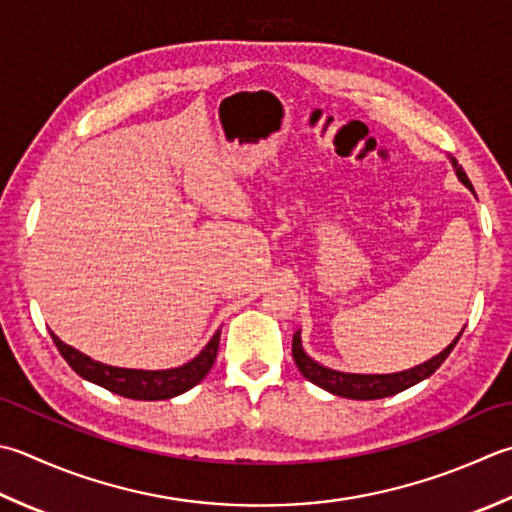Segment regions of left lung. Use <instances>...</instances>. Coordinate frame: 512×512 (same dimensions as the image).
Here are the masks:
<instances>
[{
    "label": "left lung",
    "mask_w": 512,
    "mask_h": 512,
    "mask_svg": "<svg viewBox=\"0 0 512 512\" xmlns=\"http://www.w3.org/2000/svg\"><path fill=\"white\" fill-rule=\"evenodd\" d=\"M455 173L470 190H473V184H470V179L464 173L462 166L455 164ZM462 333L457 335L453 344L444 348V353H439L437 357L428 359V362H424L422 366H415L410 370H404V373H393V375H353V373H339V370H330L322 364H317L315 359H310L304 353L299 333L293 335V359L299 368V373H302L308 382H313L319 388L328 390V393L339 395V397H348V399H382V397L402 393V390L415 386L422 382V379L433 375L435 370L446 362V357L450 355V350L455 348Z\"/></svg>",
    "instance_id": "8db88e82"
}]
</instances>
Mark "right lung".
<instances>
[{
  "instance_id": "obj_1",
  "label": "right lung",
  "mask_w": 512,
  "mask_h": 512,
  "mask_svg": "<svg viewBox=\"0 0 512 512\" xmlns=\"http://www.w3.org/2000/svg\"><path fill=\"white\" fill-rule=\"evenodd\" d=\"M219 335L217 330L210 339L208 346L199 353L193 362H188L173 370H130V368H115L93 362V359L79 353V350L64 344L55 333H50L53 342L59 350V355L66 359V364L75 370L79 377L88 379L97 386H102L110 393L122 395L128 399H139V402H155V399H170L175 395L186 393L188 388L202 382L213 368L217 350H219Z\"/></svg>"
}]
</instances>
